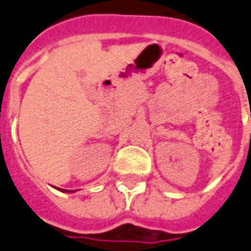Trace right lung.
Listing matches in <instances>:
<instances>
[{
    "mask_svg": "<svg viewBox=\"0 0 251 251\" xmlns=\"http://www.w3.org/2000/svg\"><path fill=\"white\" fill-rule=\"evenodd\" d=\"M61 192H67V193H71V192H74V190H70V192H69V190H66V189H62Z\"/></svg>",
    "mask_w": 251,
    "mask_h": 251,
    "instance_id": "obj_1",
    "label": "right lung"
}]
</instances>
